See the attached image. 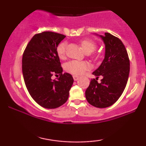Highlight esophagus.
I'll return each instance as SVG.
<instances>
[{
	"label": "esophagus",
	"mask_w": 146,
	"mask_h": 146,
	"mask_svg": "<svg viewBox=\"0 0 146 146\" xmlns=\"http://www.w3.org/2000/svg\"><path fill=\"white\" fill-rule=\"evenodd\" d=\"M73 80H75V81H77V80H79V78H80V77L78 76V75H73Z\"/></svg>",
	"instance_id": "34e87169"
}]
</instances>
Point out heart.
Masks as SVG:
<instances>
[{"label":"heart","instance_id":"obj_1","mask_svg":"<svg viewBox=\"0 0 146 146\" xmlns=\"http://www.w3.org/2000/svg\"><path fill=\"white\" fill-rule=\"evenodd\" d=\"M80 44L83 50L86 53H90L97 48V44L95 41L90 39H84L80 42ZM66 42H62L58 45L56 48L57 54L60 59H63L66 53ZM90 68L89 63L86 61H78L71 60L65 64L64 69L68 73L75 75H82L85 72Z\"/></svg>","mask_w":146,"mask_h":146}]
</instances>
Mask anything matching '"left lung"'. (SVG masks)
<instances>
[{
	"instance_id": "1",
	"label": "left lung",
	"mask_w": 146,
	"mask_h": 146,
	"mask_svg": "<svg viewBox=\"0 0 146 146\" xmlns=\"http://www.w3.org/2000/svg\"><path fill=\"white\" fill-rule=\"evenodd\" d=\"M105 44V58L92 79L85 92L86 100L97 108H106L115 104L120 98L130 73V60L124 44L119 38L109 33L100 36ZM99 76L103 78L98 83Z\"/></svg>"
}]
</instances>
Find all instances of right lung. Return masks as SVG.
<instances>
[{
  "label": "right lung",
  "mask_w": 146,
  "mask_h": 146,
  "mask_svg": "<svg viewBox=\"0 0 146 146\" xmlns=\"http://www.w3.org/2000/svg\"><path fill=\"white\" fill-rule=\"evenodd\" d=\"M66 36L52 31L36 33L29 42L22 59L24 81L30 95L45 108H56L68 98L73 78L62 73L56 52L58 45ZM60 77L52 80L53 74Z\"/></svg>",
  "instance_id": "right-lung-1"
}]
</instances>
